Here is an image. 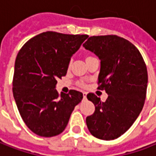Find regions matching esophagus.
<instances>
[{
  "label": "esophagus",
  "mask_w": 156,
  "mask_h": 156,
  "mask_svg": "<svg viewBox=\"0 0 156 156\" xmlns=\"http://www.w3.org/2000/svg\"><path fill=\"white\" fill-rule=\"evenodd\" d=\"M83 98H84V99H86V98H87V96H86V93H83Z\"/></svg>",
  "instance_id": "34e87169"
}]
</instances>
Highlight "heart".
I'll use <instances>...</instances> for the list:
<instances>
[{
  "label": "heart",
  "mask_w": 156,
  "mask_h": 156,
  "mask_svg": "<svg viewBox=\"0 0 156 156\" xmlns=\"http://www.w3.org/2000/svg\"><path fill=\"white\" fill-rule=\"evenodd\" d=\"M92 58H94L92 56H86V58H85V61L88 62L89 60L92 59ZM70 66H71V62H69V64H68V68H70ZM79 85H80V86H82V87H83L84 86V84L82 83H79Z\"/></svg>",
  "instance_id": "obj_1"
}]
</instances>
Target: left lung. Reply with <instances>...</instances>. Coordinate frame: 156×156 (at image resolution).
Listing matches in <instances>:
<instances>
[{"label":"left lung","mask_w":156,"mask_h":156,"mask_svg":"<svg viewBox=\"0 0 156 156\" xmlns=\"http://www.w3.org/2000/svg\"><path fill=\"white\" fill-rule=\"evenodd\" d=\"M83 47L100 59L99 90L108 95L105 102L93 93L87 98L95 106L86 118L92 136L113 140L125 133L139 115L147 95V70L139 50L117 35L91 36Z\"/></svg>","instance_id":"left-lung-1"}]
</instances>
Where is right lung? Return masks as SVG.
Listing matches in <instances>:
<instances>
[{
  "instance_id": "add662e5",
  "label": "right lung",
  "mask_w": 156,
  "mask_h": 156,
  "mask_svg": "<svg viewBox=\"0 0 156 156\" xmlns=\"http://www.w3.org/2000/svg\"><path fill=\"white\" fill-rule=\"evenodd\" d=\"M87 34L45 32L27 41L18 51L13 76V96L23 121L34 133L53 137L66 129L83 96L71 90L58 94L57 80L67 72L71 57Z\"/></svg>"
}]
</instances>
